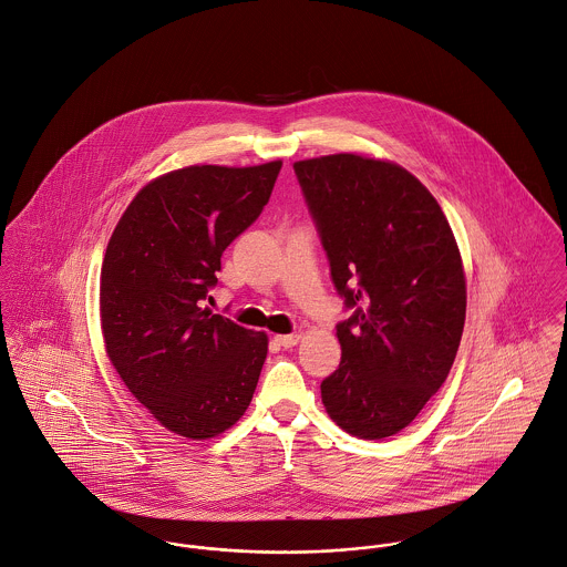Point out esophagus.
<instances>
[{
  "label": "esophagus",
  "instance_id": "34e87169",
  "mask_svg": "<svg viewBox=\"0 0 567 567\" xmlns=\"http://www.w3.org/2000/svg\"><path fill=\"white\" fill-rule=\"evenodd\" d=\"M299 334H281V337H275V343L279 346V348H284V350H290V348H295L297 343H299Z\"/></svg>",
  "mask_w": 567,
  "mask_h": 567
}]
</instances>
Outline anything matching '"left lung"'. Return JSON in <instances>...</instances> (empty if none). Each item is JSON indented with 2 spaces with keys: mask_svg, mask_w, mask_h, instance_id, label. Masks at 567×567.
Masks as SVG:
<instances>
[{
  "mask_svg": "<svg viewBox=\"0 0 567 567\" xmlns=\"http://www.w3.org/2000/svg\"><path fill=\"white\" fill-rule=\"evenodd\" d=\"M330 275L352 317L341 365L321 382L330 417L363 440L402 431L455 361L466 281L453 230L406 169L334 154L295 163Z\"/></svg>",
  "mask_w": 567,
  "mask_h": 567,
  "instance_id": "obj_1",
  "label": "left lung"
}]
</instances>
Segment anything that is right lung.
<instances>
[{
    "mask_svg": "<svg viewBox=\"0 0 567 567\" xmlns=\"http://www.w3.org/2000/svg\"><path fill=\"white\" fill-rule=\"evenodd\" d=\"M281 161L195 165L150 183L116 224L101 268L105 350L169 431L213 437L248 409L268 337L204 308L221 252L264 210Z\"/></svg>",
    "mask_w": 567,
    "mask_h": 567,
    "instance_id": "obj_1",
    "label": "right lung"
}]
</instances>
